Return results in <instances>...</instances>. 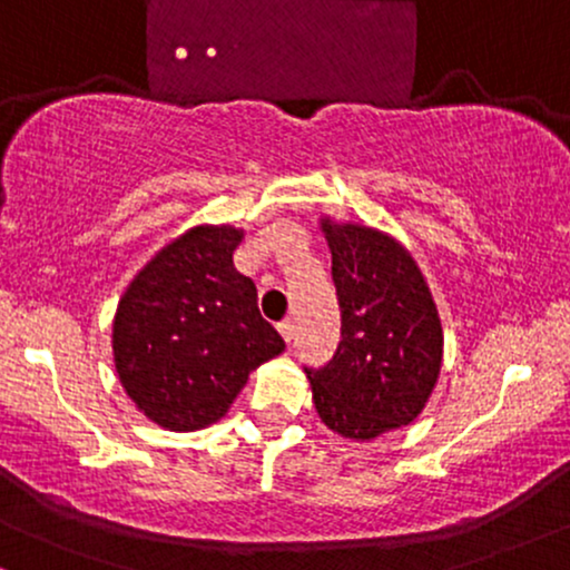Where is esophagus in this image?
Wrapping results in <instances>:
<instances>
[{"label":"esophagus","instance_id":"esophagus-1","mask_svg":"<svg viewBox=\"0 0 570 570\" xmlns=\"http://www.w3.org/2000/svg\"><path fill=\"white\" fill-rule=\"evenodd\" d=\"M278 332H281V337H284L286 342H292V340H294V321H292V318L281 321V324H278Z\"/></svg>","mask_w":570,"mask_h":570}]
</instances>
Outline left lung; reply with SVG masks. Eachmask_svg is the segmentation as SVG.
Here are the masks:
<instances>
[{
    "mask_svg": "<svg viewBox=\"0 0 570 570\" xmlns=\"http://www.w3.org/2000/svg\"><path fill=\"white\" fill-rule=\"evenodd\" d=\"M342 307L334 361L307 372L321 422L374 441L428 406L443 366V326L428 278L395 236L321 217Z\"/></svg>",
    "mask_w": 570,
    "mask_h": 570,
    "instance_id": "1",
    "label": "left lung"
}]
</instances>
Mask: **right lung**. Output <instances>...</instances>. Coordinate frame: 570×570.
I'll return each mask as SVG.
<instances>
[{
	"instance_id": "add662e5",
	"label": "right lung",
	"mask_w": 570,
	"mask_h": 570,
	"mask_svg": "<svg viewBox=\"0 0 570 570\" xmlns=\"http://www.w3.org/2000/svg\"><path fill=\"white\" fill-rule=\"evenodd\" d=\"M244 228L194 225L129 281L114 315V366L146 420L194 433L228 414L249 374L286 342L233 265Z\"/></svg>"
}]
</instances>
